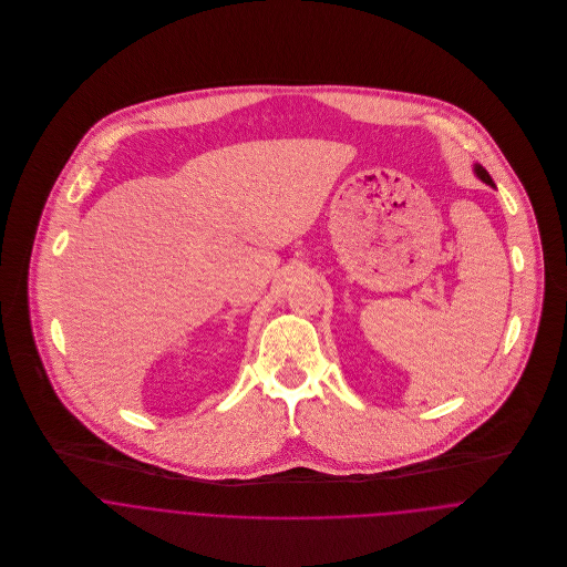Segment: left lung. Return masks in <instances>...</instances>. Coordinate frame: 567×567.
<instances>
[{
    "label": "left lung",
    "mask_w": 567,
    "mask_h": 567,
    "mask_svg": "<svg viewBox=\"0 0 567 567\" xmlns=\"http://www.w3.org/2000/svg\"><path fill=\"white\" fill-rule=\"evenodd\" d=\"M476 174L485 181V183H488V185H493V181H491V176H488V172H486L485 167H481V165H476Z\"/></svg>",
    "instance_id": "8db88e82"
}]
</instances>
